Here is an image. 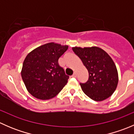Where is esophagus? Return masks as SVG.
Wrapping results in <instances>:
<instances>
[{"mask_svg":"<svg viewBox=\"0 0 134 134\" xmlns=\"http://www.w3.org/2000/svg\"><path fill=\"white\" fill-rule=\"evenodd\" d=\"M76 76H77V75H76V72H74L73 75H72V77H74V78H75V77H76Z\"/></svg>","mask_w":134,"mask_h":134,"instance_id":"esophagus-1","label":"esophagus"}]
</instances>
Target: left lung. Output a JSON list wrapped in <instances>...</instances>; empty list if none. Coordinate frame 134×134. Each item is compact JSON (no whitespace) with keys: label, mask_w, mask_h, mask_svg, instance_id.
I'll return each mask as SVG.
<instances>
[{"label":"left lung","mask_w":134,"mask_h":134,"mask_svg":"<svg viewBox=\"0 0 134 134\" xmlns=\"http://www.w3.org/2000/svg\"><path fill=\"white\" fill-rule=\"evenodd\" d=\"M89 72V79L80 83L85 94L95 101H102L112 95L119 82L115 64L108 54L97 47H72Z\"/></svg>","instance_id":"8db88e82"}]
</instances>
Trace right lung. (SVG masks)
I'll return each mask as SVG.
<instances>
[{
    "mask_svg": "<svg viewBox=\"0 0 134 134\" xmlns=\"http://www.w3.org/2000/svg\"><path fill=\"white\" fill-rule=\"evenodd\" d=\"M68 47L52 42L35 48L26 56L21 76L26 90L35 98H54L67 84L69 76L59 66L58 59Z\"/></svg>",
    "mask_w": 134,
    "mask_h": 134,
    "instance_id": "1",
    "label": "right lung"
}]
</instances>
